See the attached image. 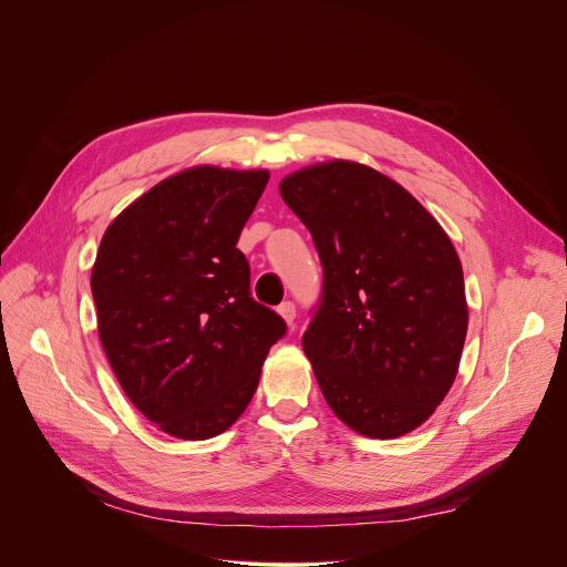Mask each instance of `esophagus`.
<instances>
[{"label": "esophagus", "instance_id": "esophagus-1", "mask_svg": "<svg viewBox=\"0 0 567 567\" xmlns=\"http://www.w3.org/2000/svg\"><path fill=\"white\" fill-rule=\"evenodd\" d=\"M278 313L282 316V320L291 328V326H293V318H296V305H293L291 300H285V302L278 307Z\"/></svg>", "mask_w": 567, "mask_h": 567}]
</instances>
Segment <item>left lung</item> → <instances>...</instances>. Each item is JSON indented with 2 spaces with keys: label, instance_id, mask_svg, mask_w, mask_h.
Returning a JSON list of instances; mask_svg holds the SVG:
<instances>
[{
  "label": "left lung",
  "instance_id": "8db88e82",
  "mask_svg": "<svg viewBox=\"0 0 567 567\" xmlns=\"http://www.w3.org/2000/svg\"><path fill=\"white\" fill-rule=\"evenodd\" d=\"M280 195L326 276L302 334L322 396L365 437L415 431L451 390L468 328L451 237L406 188L357 161L296 171Z\"/></svg>",
  "mask_w": 567,
  "mask_h": 567
}]
</instances>
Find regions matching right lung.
Instances as JSON below:
<instances>
[{
    "label": "right lung",
    "instance_id": "right-lung-1",
    "mask_svg": "<svg viewBox=\"0 0 567 567\" xmlns=\"http://www.w3.org/2000/svg\"><path fill=\"white\" fill-rule=\"evenodd\" d=\"M269 171L195 166L152 186L105 230L92 269L99 337L134 406L179 440L247 411L285 320L256 302L235 245Z\"/></svg>",
    "mask_w": 567,
    "mask_h": 567
}]
</instances>
